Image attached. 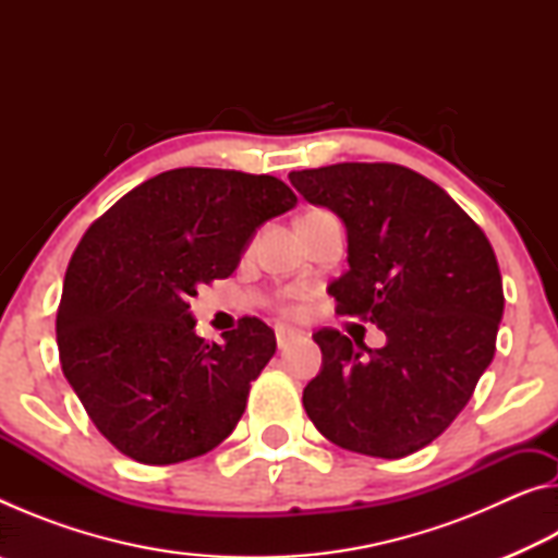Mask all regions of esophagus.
<instances>
[{"instance_id": "esophagus-1", "label": "esophagus", "mask_w": 558, "mask_h": 558, "mask_svg": "<svg viewBox=\"0 0 558 558\" xmlns=\"http://www.w3.org/2000/svg\"><path fill=\"white\" fill-rule=\"evenodd\" d=\"M300 337L298 329H290V327H276V342H278V349H288L295 339Z\"/></svg>"}]
</instances>
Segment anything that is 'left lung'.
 <instances>
[{
	"label": "left lung",
	"instance_id": "obj_1",
	"mask_svg": "<svg viewBox=\"0 0 558 558\" xmlns=\"http://www.w3.org/2000/svg\"><path fill=\"white\" fill-rule=\"evenodd\" d=\"M310 204L347 226L337 313L384 329L366 349L339 329L313 335L323 369L302 405L335 446L396 460L436 440L495 356L502 276L483 229L409 167L342 162L290 172Z\"/></svg>",
	"mask_w": 558,
	"mask_h": 558
}]
</instances>
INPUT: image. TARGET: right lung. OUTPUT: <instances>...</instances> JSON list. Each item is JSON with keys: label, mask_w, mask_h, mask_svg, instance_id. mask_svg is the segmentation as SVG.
Listing matches in <instances>:
<instances>
[{"label": "right lung", "mask_w": 558, "mask_h": 558, "mask_svg": "<svg viewBox=\"0 0 558 558\" xmlns=\"http://www.w3.org/2000/svg\"><path fill=\"white\" fill-rule=\"evenodd\" d=\"M295 204L270 174L182 167L132 189L83 235L56 342L63 376L122 456L172 465L231 436L276 335L243 317L206 342L189 300L229 278L253 233Z\"/></svg>", "instance_id": "add662e5"}]
</instances>
